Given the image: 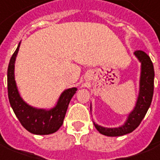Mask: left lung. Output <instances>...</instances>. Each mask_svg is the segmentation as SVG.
Segmentation results:
<instances>
[{
	"label": "left lung",
	"instance_id": "8db88e82",
	"mask_svg": "<svg viewBox=\"0 0 160 160\" xmlns=\"http://www.w3.org/2000/svg\"><path fill=\"white\" fill-rule=\"evenodd\" d=\"M134 54L142 62L140 79V92L134 110L129 114L125 125L117 128H104L94 124L101 134L108 137H119L128 134L138 127L152 102L154 85V69L149 56L143 51H136Z\"/></svg>",
	"mask_w": 160,
	"mask_h": 160
}]
</instances>
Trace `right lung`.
<instances>
[{"instance_id":"add662e5","label":"right lung","mask_w":160,"mask_h":160,"mask_svg":"<svg viewBox=\"0 0 160 160\" xmlns=\"http://www.w3.org/2000/svg\"><path fill=\"white\" fill-rule=\"evenodd\" d=\"M20 42L11 58L8 68V91L11 107L21 123L29 132L35 135H49L56 132L63 123L65 114L75 87L65 90L60 96L56 107L51 110L37 109L29 106L20 98L14 79V62L19 49Z\"/></svg>"}]
</instances>
